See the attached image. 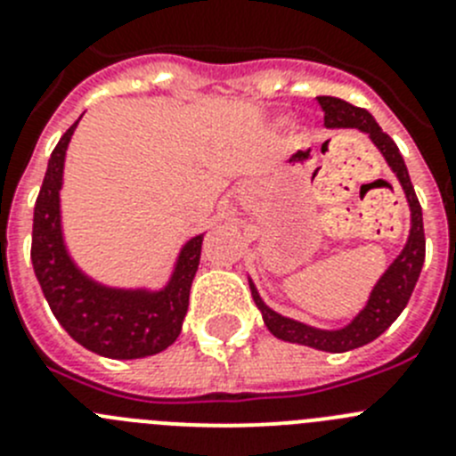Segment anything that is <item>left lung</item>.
<instances>
[{
	"label": "left lung",
	"instance_id": "1",
	"mask_svg": "<svg viewBox=\"0 0 456 456\" xmlns=\"http://www.w3.org/2000/svg\"><path fill=\"white\" fill-rule=\"evenodd\" d=\"M317 102L322 104L324 125L329 130H358L368 134L370 141L377 146V151L384 155L386 164L395 173V178L400 180L411 209V231L409 237H406V244L400 256L395 257L388 269L374 283L365 308L349 324L340 326V329H317V326L281 315V313H276V310L265 304L251 278H248V285H251L253 301L263 313L265 326L278 340L304 345V347L320 349V352L342 354L377 340L406 308L411 292L416 288L418 276L422 272V263H425V231H422V208L418 203L416 189L411 184L400 148L395 146V141L379 127L374 116L365 109L354 107L345 100L331 98V95H322V98H317Z\"/></svg>",
	"mask_w": 456,
	"mask_h": 456
}]
</instances>
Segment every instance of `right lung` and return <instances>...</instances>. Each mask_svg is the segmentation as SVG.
<instances>
[{
	"instance_id": "add662e5",
	"label": "right lung",
	"mask_w": 456,
	"mask_h": 456,
	"mask_svg": "<svg viewBox=\"0 0 456 456\" xmlns=\"http://www.w3.org/2000/svg\"><path fill=\"white\" fill-rule=\"evenodd\" d=\"M77 123L56 143L36 200L31 237L36 278L59 324L88 352L118 361L152 356L171 347L183 331L203 235L184 241L164 288H114L82 272L68 251L61 221L63 167Z\"/></svg>"
}]
</instances>
